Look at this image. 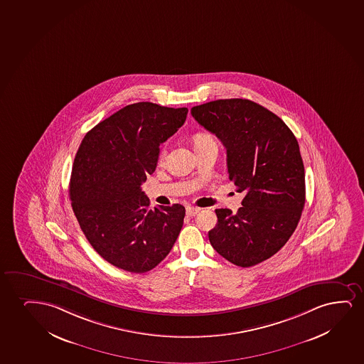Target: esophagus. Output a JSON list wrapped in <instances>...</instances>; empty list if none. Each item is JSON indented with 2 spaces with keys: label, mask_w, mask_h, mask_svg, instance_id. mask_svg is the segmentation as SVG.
<instances>
[{
  "label": "esophagus",
  "mask_w": 364,
  "mask_h": 364,
  "mask_svg": "<svg viewBox=\"0 0 364 364\" xmlns=\"http://www.w3.org/2000/svg\"><path fill=\"white\" fill-rule=\"evenodd\" d=\"M200 211H201V208H193V206L186 208V213H188L189 216H191V218H193V216H196Z\"/></svg>",
  "instance_id": "34e87169"
}]
</instances>
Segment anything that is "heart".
<instances>
[{
	"instance_id": "b5f03b06",
	"label": "heart",
	"mask_w": 364,
	"mask_h": 364,
	"mask_svg": "<svg viewBox=\"0 0 364 364\" xmlns=\"http://www.w3.org/2000/svg\"><path fill=\"white\" fill-rule=\"evenodd\" d=\"M215 142L213 136L208 133H198L194 137V146H200L205 143ZM164 156V151H161V156Z\"/></svg>"
}]
</instances>
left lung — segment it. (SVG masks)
<instances>
[{
    "label": "left lung",
    "instance_id": "obj_1",
    "mask_svg": "<svg viewBox=\"0 0 364 364\" xmlns=\"http://www.w3.org/2000/svg\"><path fill=\"white\" fill-rule=\"evenodd\" d=\"M191 114L226 146L228 178L246 194L237 213L215 211L210 243L242 268L262 263L289 241L301 218L305 170L298 141L282 118L250 100H216Z\"/></svg>",
    "mask_w": 364,
    "mask_h": 364
}]
</instances>
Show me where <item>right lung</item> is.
Segmentation results:
<instances>
[{"label": "right lung", "mask_w": 364, "mask_h": 364, "mask_svg": "<svg viewBox=\"0 0 364 364\" xmlns=\"http://www.w3.org/2000/svg\"><path fill=\"white\" fill-rule=\"evenodd\" d=\"M188 109L128 105L86 133L71 170V206L87 241L105 260L146 273L169 255L184 223L180 203L151 210L141 185L156 170L159 146Z\"/></svg>", "instance_id": "add662e5"}]
</instances>
